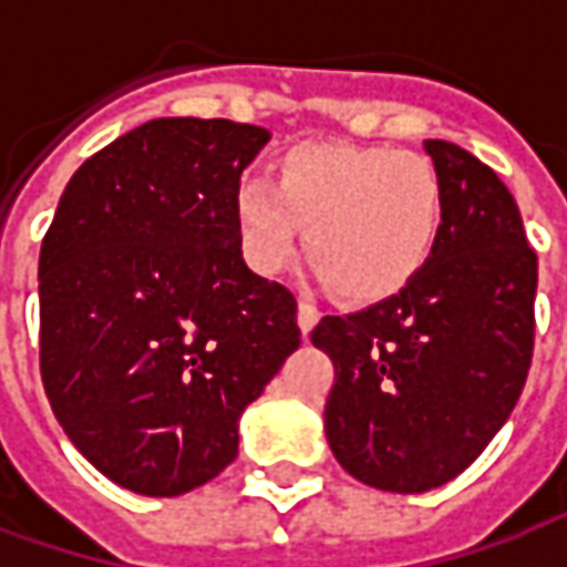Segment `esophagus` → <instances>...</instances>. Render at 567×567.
<instances>
[{
  "label": "esophagus",
  "instance_id": "obj_1",
  "mask_svg": "<svg viewBox=\"0 0 567 567\" xmlns=\"http://www.w3.org/2000/svg\"><path fill=\"white\" fill-rule=\"evenodd\" d=\"M297 324H300V331H303V337H307V333L319 324V309L312 307V303H303V300H300V307H297Z\"/></svg>",
  "mask_w": 567,
  "mask_h": 567
}]
</instances>
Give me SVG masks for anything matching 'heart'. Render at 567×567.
<instances>
[{
  "label": "heart",
  "mask_w": 567,
  "mask_h": 567,
  "mask_svg": "<svg viewBox=\"0 0 567 567\" xmlns=\"http://www.w3.org/2000/svg\"><path fill=\"white\" fill-rule=\"evenodd\" d=\"M243 258L260 276L303 251L333 295L370 303L416 279L437 246L446 187L416 151L300 142L272 163V182L246 178L234 194Z\"/></svg>",
  "instance_id": "1"
}]
</instances>
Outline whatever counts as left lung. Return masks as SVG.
Instances as JSON below:
<instances>
[{
	"mask_svg": "<svg viewBox=\"0 0 567 567\" xmlns=\"http://www.w3.org/2000/svg\"><path fill=\"white\" fill-rule=\"evenodd\" d=\"M446 218L416 279L352 316H324L312 346L333 361L324 434L364 486L416 495L486 450L523 394L535 349L537 255L498 175L425 140Z\"/></svg>",
	"mask_w": 567,
	"mask_h": 567,
	"instance_id": "1",
	"label": "left lung"
}]
</instances>
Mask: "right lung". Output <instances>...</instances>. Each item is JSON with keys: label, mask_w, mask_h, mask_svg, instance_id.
Segmentation results:
<instances>
[{"label": "right lung", "mask_w": 567, "mask_h": 567, "mask_svg": "<svg viewBox=\"0 0 567 567\" xmlns=\"http://www.w3.org/2000/svg\"><path fill=\"white\" fill-rule=\"evenodd\" d=\"M267 142L224 117L148 121L81 163L44 234V392L75 450L136 495L221 474L300 346L295 295L248 270L230 212Z\"/></svg>", "instance_id": "add662e5"}]
</instances>
